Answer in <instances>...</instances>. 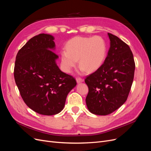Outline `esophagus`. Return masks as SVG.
<instances>
[{
  "mask_svg": "<svg viewBox=\"0 0 151 151\" xmlns=\"http://www.w3.org/2000/svg\"><path fill=\"white\" fill-rule=\"evenodd\" d=\"M76 81H77V83H78V84H79V83H83V82H84V79H81V78H77L76 79Z\"/></svg>",
  "mask_w": 151,
  "mask_h": 151,
  "instance_id": "34e87169",
  "label": "esophagus"
}]
</instances>
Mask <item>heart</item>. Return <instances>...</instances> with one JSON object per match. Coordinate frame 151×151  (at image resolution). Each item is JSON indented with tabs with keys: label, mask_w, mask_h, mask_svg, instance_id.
I'll return each mask as SVG.
<instances>
[{
	"label": "heart",
	"mask_w": 151,
	"mask_h": 151,
	"mask_svg": "<svg viewBox=\"0 0 151 151\" xmlns=\"http://www.w3.org/2000/svg\"><path fill=\"white\" fill-rule=\"evenodd\" d=\"M65 48L60 55L62 68L67 73L76 67L78 59L81 72H94L103 65L107 56L106 42L98 36H76L68 41Z\"/></svg>",
	"instance_id": "1"
}]
</instances>
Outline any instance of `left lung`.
<instances>
[{
    "instance_id": "obj_1",
    "label": "left lung",
    "mask_w": 151,
    "mask_h": 151,
    "mask_svg": "<svg viewBox=\"0 0 151 151\" xmlns=\"http://www.w3.org/2000/svg\"><path fill=\"white\" fill-rule=\"evenodd\" d=\"M110 47L103 65L86 77L89 93L86 103L94 115H107L125 103L133 83L135 62L128 45L108 33Z\"/></svg>"
}]
</instances>
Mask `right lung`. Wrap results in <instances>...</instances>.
Here are the masks:
<instances>
[{
  "label": "right lung",
  "instance_id": "1",
  "mask_svg": "<svg viewBox=\"0 0 151 151\" xmlns=\"http://www.w3.org/2000/svg\"><path fill=\"white\" fill-rule=\"evenodd\" d=\"M54 37L42 33L31 38L18 52L14 76L21 97L29 108L43 115H54L64 108L68 93L77 83L62 72Z\"/></svg>",
  "mask_w": 151,
  "mask_h": 151
}]
</instances>
